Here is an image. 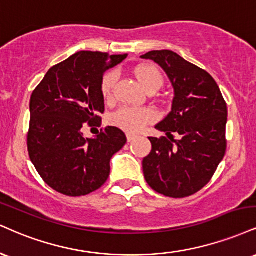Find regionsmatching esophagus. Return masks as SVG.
<instances>
[{
    "label": "esophagus",
    "instance_id": "1",
    "mask_svg": "<svg viewBox=\"0 0 256 256\" xmlns=\"http://www.w3.org/2000/svg\"><path fill=\"white\" fill-rule=\"evenodd\" d=\"M137 136L134 134H126V138H128V142H132Z\"/></svg>",
    "mask_w": 256,
    "mask_h": 256
}]
</instances>
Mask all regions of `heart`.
Returning a JSON list of instances; mask_svg holds the SVG:
<instances>
[{"instance_id": "1", "label": "heart", "mask_w": 256, "mask_h": 256, "mask_svg": "<svg viewBox=\"0 0 256 256\" xmlns=\"http://www.w3.org/2000/svg\"><path fill=\"white\" fill-rule=\"evenodd\" d=\"M134 75L146 90H156L163 82V76L158 66L152 64H142L134 68ZM116 78V72L104 74L101 80V95L106 102L113 101V89H114ZM158 119V113L150 107H122L110 116V125L122 130L137 134L143 130L150 122Z\"/></svg>"}]
</instances>
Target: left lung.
Returning <instances> with one entry per match:
<instances>
[{"label": "left lung", "mask_w": 256, "mask_h": 256, "mask_svg": "<svg viewBox=\"0 0 256 256\" xmlns=\"http://www.w3.org/2000/svg\"><path fill=\"white\" fill-rule=\"evenodd\" d=\"M142 58L161 66L174 87L170 113L155 126L167 137H149L144 178L163 196H190L210 182L226 155V100L210 74L175 52L150 51Z\"/></svg>", "instance_id": "8db88e82"}]
</instances>
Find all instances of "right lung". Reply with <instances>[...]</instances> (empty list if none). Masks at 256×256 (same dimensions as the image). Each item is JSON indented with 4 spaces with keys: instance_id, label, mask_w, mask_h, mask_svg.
Segmentation results:
<instances>
[{
    "instance_id": "right-lung-1",
    "label": "right lung",
    "mask_w": 256,
    "mask_h": 256,
    "mask_svg": "<svg viewBox=\"0 0 256 256\" xmlns=\"http://www.w3.org/2000/svg\"><path fill=\"white\" fill-rule=\"evenodd\" d=\"M128 54L80 51L48 70L30 96L27 148L42 180L64 196H87L110 176V161L126 143L120 128L107 126L84 138L86 126L101 122V80Z\"/></svg>"
}]
</instances>
